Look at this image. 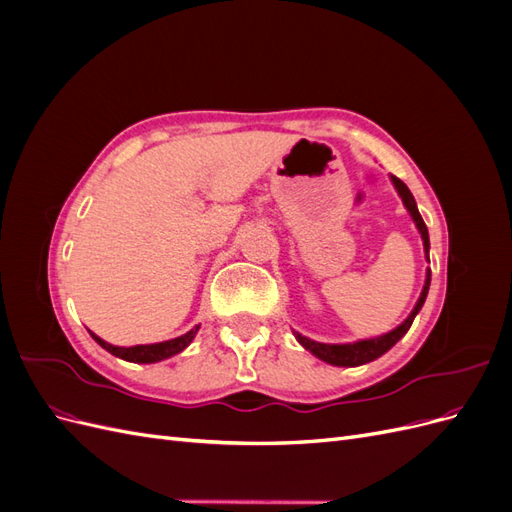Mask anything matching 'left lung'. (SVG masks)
Returning <instances> with one entry per match:
<instances>
[{
	"label": "left lung",
	"mask_w": 512,
	"mask_h": 512,
	"mask_svg": "<svg viewBox=\"0 0 512 512\" xmlns=\"http://www.w3.org/2000/svg\"><path fill=\"white\" fill-rule=\"evenodd\" d=\"M391 183L395 185V190L401 198V203H404V207L408 209L410 218L416 226V230L421 232V239H423V250H425V258L429 262V232H427V226L421 218V213H418V207H416V200L412 196V192L408 190V185L393 177L391 175ZM429 284H431V271L427 269L425 273V284H423V290H421V297H418L416 305L412 307V312L408 314V318L397 324V327L389 333H382V335H376V337H367V339H359V342H350V344H322V342H314V339H309L305 335H301L299 331H292L294 333V339L305 348L312 352L316 359L329 363V365H335V367H359V365H365V363H371L376 361L378 356L389 352L401 337H404L408 333V329L412 327V322L416 318V314L421 312V307L425 305V299H427V292H429Z\"/></svg>",
	"instance_id": "1"
}]
</instances>
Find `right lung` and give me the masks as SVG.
I'll list each match as a JSON object with an SVG mask.
<instances>
[{"label": "right lung", "instance_id": "1", "mask_svg": "<svg viewBox=\"0 0 512 512\" xmlns=\"http://www.w3.org/2000/svg\"><path fill=\"white\" fill-rule=\"evenodd\" d=\"M198 329H200V324H196L194 329H190L188 333H183L175 339H166V342H158V344H138V346H128V348L108 344V342H104L102 337H98L96 333H91V331H89V335L96 339V344H100L106 352H111L113 356H117V359H123L128 363H158V361L170 359V356H175V354H179V352L188 348L194 342Z\"/></svg>", "mask_w": 512, "mask_h": 512}]
</instances>
